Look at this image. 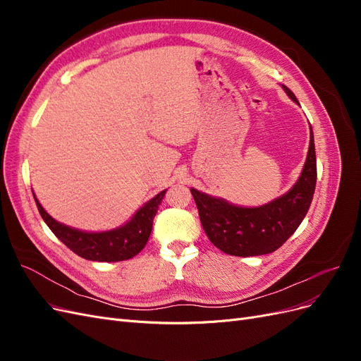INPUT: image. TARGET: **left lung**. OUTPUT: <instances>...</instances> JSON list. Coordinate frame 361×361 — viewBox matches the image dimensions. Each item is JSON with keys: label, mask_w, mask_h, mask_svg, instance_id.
<instances>
[{"label": "left lung", "mask_w": 361, "mask_h": 361, "mask_svg": "<svg viewBox=\"0 0 361 361\" xmlns=\"http://www.w3.org/2000/svg\"><path fill=\"white\" fill-rule=\"evenodd\" d=\"M281 87L300 105L288 87ZM314 187L316 155L310 126L307 158L298 180L286 194L255 207L228 203L195 188H191V194L209 241L226 255L248 257L272 253L288 241L309 211Z\"/></svg>", "instance_id": "1"}]
</instances>
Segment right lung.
I'll list each match as a JSON object with an SVG mask.
<instances>
[{
  "mask_svg": "<svg viewBox=\"0 0 361 361\" xmlns=\"http://www.w3.org/2000/svg\"><path fill=\"white\" fill-rule=\"evenodd\" d=\"M166 192L167 190H164L154 199L146 202L123 226L105 232H85L59 223L43 209L35 192L32 195H35L43 221L75 255L94 262H120L137 256L147 244L152 226H154V218Z\"/></svg>",
  "mask_w": 361,
  "mask_h": 361,
  "instance_id": "1",
  "label": "right lung"
}]
</instances>
